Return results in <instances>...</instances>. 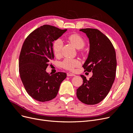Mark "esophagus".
<instances>
[{
    "label": "esophagus",
    "instance_id": "1",
    "mask_svg": "<svg viewBox=\"0 0 133 133\" xmlns=\"http://www.w3.org/2000/svg\"><path fill=\"white\" fill-rule=\"evenodd\" d=\"M67 76L68 77H70V76H75V75L73 74V73H70V72H68L67 73Z\"/></svg>",
    "mask_w": 133,
    "mask_h": 133
}]
</instances>
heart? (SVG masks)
<instances>
[{
  "instance_id": "heart-1",
  "label": "heart",
  "mask_w": 133,
  "mask_h": 133,
  "mask_svg": "<svg viewBox=\"0 0 133 133\" xmlns=\"http://www.w3.org/2000/svg\"><path fill=\"white\" fill-rule=\"evenodd\" d=\"M68 39L77 49L83 48L85 44L84 39L79 34H71L68 37ZM63 45V41L60 38H58L54 41L52 43V50L55 55L59 56L60 55ZM61 66L66 70L73 71L76 67H78L81 65V62L76 59L66 58L61 62Z\"/></svg>"
}]
</instances>
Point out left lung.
<instances>
[{
  "instance_id": "1",
  "label": "left lung",
  "mask_w": 133,
  "mask_h": 133,
  "mask_svg": "<svg viewBox=\"0 0 133 133\" xmlns=\"http://www.w3.org/2000/svg\"><path fill=\"white\" fill-rule=\"evenodd\" d=\"M80 31L89 38V55L83 67L92 72L89 81L81 75L83 84L77 89V96L87 105H95L104 100L114 82L117 67L116 55L112 43L105 34L97 29L84 28Z\"/></svg>"
}]
</instances>
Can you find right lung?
Segmentation results:
<instances>
[{"instance_id": "add662e5", "label": "right lung", "mask_w": 133, "mask_h": 133, "mask_svg": "<svg viewBox=\"0 0 133 133\" xmlns=\"http://www.w3.org/2000/svg\"><path fill=\"white\" fill-rule=\"evenodd\" d=\"M67 31L45 24L33 31L26 38L19 57V72L29 95L38 101L55 98L66 73L50 75L46 68L54 58L52 42Z\"/></svg>"}]
</instances>
